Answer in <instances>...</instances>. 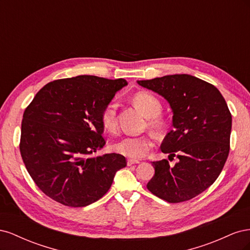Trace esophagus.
Instances as JSON below:
<instances>
[{
	"label": "esophagus",
	"instance_id": "34e87169",
	"mask_svg": "<svg viewBox=\"0 0 250 250\" xmlns=\"http://www.w3.org/2000/svg\"><path fill=\"white\" fill-rule=\"evenodd\" d=\"M134 164H140V162L139 161H134V160H128L127 161V165L128 166H132Z\"/></svg>",
	"mask_w": 250,
	"mask_h": 250
}]
</instances>
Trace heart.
Listing matches in <instances>:
<instances>
[{
  "instance_id": "obj_1",
  "label": "heart",
  "mask_w": 250,
  "mask_h": 250,
  "mask_svg": "<svg viewBox=\"0 0 250 250\" xmlns=\"http://www.w3.org/2000/svg\"><path fill=\"white\" fill-rule=\"evenodd\" d=\"M132 101L144 115L148 117V125L155 131H161L165 127V120L160 116L162 104L155 96L147 92H139L132 98ZM117 108L116 102H109L105 105L101 112V123L105 130L115 131L117 128ZM153 143L148 135L140 137H125L113 145V150L117 153L138 160L145 156L152 148Z\"/></svg>"
}]
</instances>
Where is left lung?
Here are the masks:
<instances>
[{"instance_id":"8db88e82","label":"left lung","mask_w":250,"mask_h":250,"mask_svg":"<svg viewBox=\"0 0 250 250\" xmlns=\"http://www.w3.org/2000/svg\"><path fill=\"white\" fill-rule=\"evenodd\" d=\"M140 85L163 96L173 111V130L162 152L178 162H153L154 176L147 188L170 203L190 200L220 175L229 153L231 113L223 96L210 83L188 74L140 80Z\"/></svg>"}]
</instances>
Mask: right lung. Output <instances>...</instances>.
I'll list each match as a JSON object with an SVG mask.
<instances>
[{
    "mask_svg": "<svg viewBox=\"0 0 250 250\" xmlns=\"http://www.w3.org/2000/svg\"><path fill=\"white\" fill-rule=\"evenodd\" d=\"M125 79L90 75L44 85L25 109L20 151L26 169L48 197L71 208L86 207L107 193L126 167L117 153L93 157L103 148L101 112Z\"/></svg>",
    "mask_w": 250,
    "mask_h": 250,
    "instance_id": "1",
    "label": "right lung"
}]
</instances>
